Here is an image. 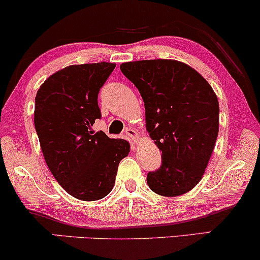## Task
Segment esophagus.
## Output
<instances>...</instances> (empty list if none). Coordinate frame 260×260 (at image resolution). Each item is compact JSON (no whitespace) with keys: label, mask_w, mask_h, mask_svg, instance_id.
Returning <instances> with one entry per match:
<instances>
[{"label":"esophagus","mask_w":260,"mask_h":260,"mask_svg":"<svg viewBox=\"0 0 260 260\" xmlns=\"http://www.w3.org/2000/svg\"><path fill=\"white\" fill-rule=\"evenodd\" d=\"M125 134H126L127 137H130L131 140H134V142H137V140H139V134H137L135 129H133V127H127V129L125 130Z\"/></svg>","instance_id":"1"}]
</instances>
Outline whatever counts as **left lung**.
Masks as SVG:
<instances>
[{"mask_svg":"<svg viewBox=\"0 0 260 260\" xmlns=\"http://www.w3.org/2000/svg\"><path fill=\"white\" fill-rule=\"evenodd\" d=\"M123 75L139 89L146 129L161 150V166L147 183L162 197L188 193L205 174L219 130V105L212 86L190 66L158 59L124 62Z\"/></svg>","mask_w":260,"mask_h":260,"instance_id":"obj_1","label":"left lung"}]
</instances>
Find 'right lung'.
<instances>
[{
    "label": "right lung",
    "instance_id": "add662e5",
    "mask_svg": "<svg viewBox=\"0 0 260 260\" xmlns=\"http://www.w3.org/2000/svg\"><path fill=\"white\" fill-rule=\"evenodd\" d=\"M114 67H65L46 79L35 99V127L48 168L67 193L83 201L110 194L118 165L130 152L127 141L91 131L101 118L98 95Z\"/></svg>",
    "mask_w": 260,
    "mask_h": 260
}]
</instances>
